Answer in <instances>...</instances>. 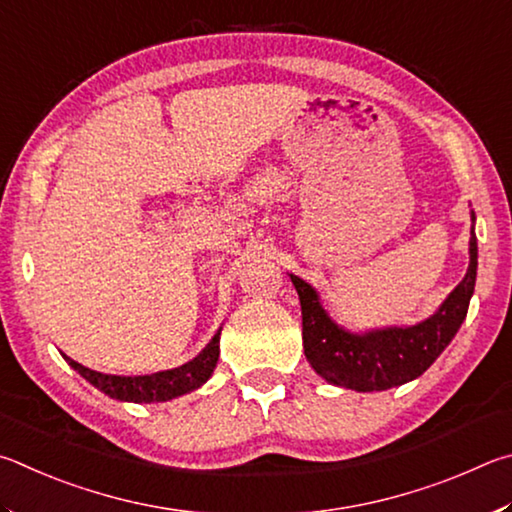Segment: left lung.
<instances>
[{"label": "left lung", "mask_w": 512, "mask_h": 512, "mask_svg": "<svg viewBox=\"0 0 512 512\" xmlns=\"http://www.w3.org/2000/svg\"><path fill=\"white\" fill-rule=\"evenodd\" d=\"M470 265L463 281L432 317L416 326H389L353 333L328 315L319 292L290 274L301 301L303 353L317 375L335 387L360 393L387 391L423 375L436 362L468 315L477 281V236L470 211Z\"/></svg>", "instance_id": "8db88e82"}]
</instances>
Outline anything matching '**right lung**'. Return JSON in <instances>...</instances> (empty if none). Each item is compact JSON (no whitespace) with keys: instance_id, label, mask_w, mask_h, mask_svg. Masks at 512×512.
Here are the masks:
<instances>
[{"instance_id":"1","label":"right lung","mask_w":512,"mask_h":512,"mask_svg":"<svg viewBox=\"0 0 512 512\" xmlns=\"http://www.w3.org/2000/svg\"><path fill=\"white\" fill-rule=\"evenodd\" d=\"M222 330V328H220ZM220 330L215 337L206 344L204 351L193 357L191 362H186L177 369L150 373V375H110V373H98L87 369V366L78 364L65 357L71 369L78 371L83 378L103 391L105 396L121 402H166L184 396L200 389L202 384L211 378L220 357Z\"/></svg>"}]
</instances>
